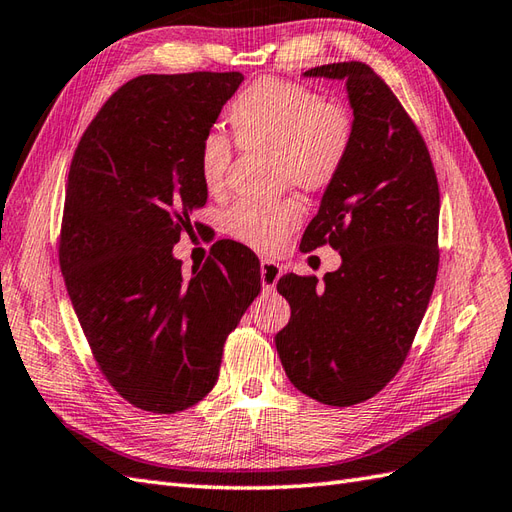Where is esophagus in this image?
I'll list each match as a JSON object with an SVG mask.
<instances>
[{
  "label": "esophagus",
  "mask_w": 512,
  "mask_h": 512,
  "mask_svg": "<svg viewBox=\"0 0 512 512\" xmlns=\"http://www.w3.org/2000/svg\"><path fill=\"white\" fill-rule=\"evenodd\" d=\"M280 276H282V269L278 263H273V260H269V258L260 260V282H263V291L271 293L273 289H276Z\"/></svg>",
  "instance_id": "1"
}]
</instances>
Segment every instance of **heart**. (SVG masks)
Here are the masks:
<instances>
[{
	"label": "heart",
	"instance_id": "obj_1",
	"mask_svg": "<svg viewBox=\"0 0 512 512\" xmlns=\"http://www.w3.org/2000/svg\"><path fill=\"white\" fill-rule=\"evenodd\" d=\"M234 139L245 149H273L282 184L319 191L339 176L354 141L352 115L345 106L321 99L306 84L260 78L236 95L228 106ZM232 145L217 130L202 136L197 169L208 193L226 186ZM302 221L293 199L273 204L239 202L223 215V230L232 239L260 252L284 243Z\"/></svg>",
	"mask_w": 512,
	"mask_h": 512
}]
</instances>
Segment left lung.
Returning <instances> with one entry per match:
<instances>
[{
	"label": "left lung",
	"instance_id": "8db88e82",
	"mask_svg": "<svg viewBox=\"0 0 512 512\" xmlns=\"http://www.w3.org/2000/svg\"><path fill=\"white\" fill-rule=\"evenodd\" d=\"M304 76L345 80L354 110L350 156L299 245L330 243L343 263L323 282L278 280L291 319L276 347L297 391L354 406L400 371L426 315L439 271V182L413 119L369 65L332 62Z\"/></svg>",
	"mask_w": 512,
	"mask_h": 512
}]
</instances>
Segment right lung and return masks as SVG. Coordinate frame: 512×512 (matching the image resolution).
<instances>
[{
  "label": "right lung",
  "instance_id": "right-lung-1",
  "mask_svg": "<svg viewBox=\"0 0 512 512\" xmlns=\"http://www.w3.org/2000/svg\"><path fill=\"white\" fill-rule=\"evenodd\" d=\"M241 82L239 71L134 78L71 160L62 278L97 367L149 413H180L213 391L223 343L260 293V263L241 243H215L191 278L173 256L208 199L199 141Z\"/></svg>",
  "mask_w": 512,
  "mask_h": 512
}]
</instances>
